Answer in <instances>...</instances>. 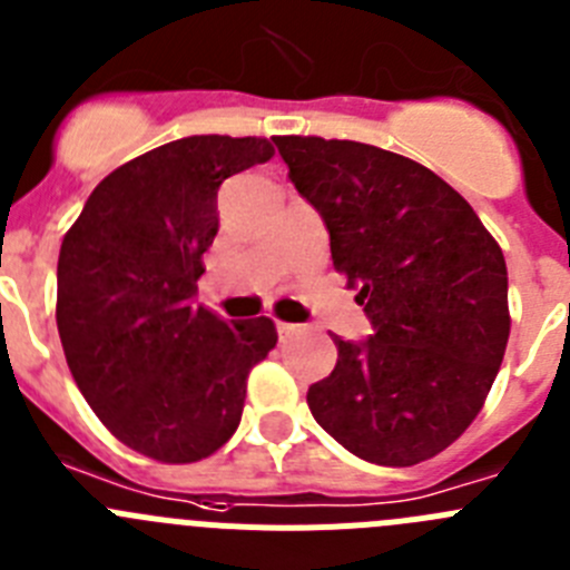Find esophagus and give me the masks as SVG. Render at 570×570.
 I'll list each match as a JSON object with an SVG mask.
<instances>
[{
    "label": "esophagus",
    "mask_w": 570,
    "mask_h": 570,
    "mask_svg": "<svg viewBox=\"0 0 570 570\" xmlns=\"http://www.w3.org/2000/svg\"><path fill=\"white\" fill-rule=\"evenodd\" d=\"M276 331H279V338H288L294 333L302 331V325H294V322H276Z\"/></svg>",
    "instance_id": "1"
}]
</instances>
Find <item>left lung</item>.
<instances>
[{
  "instance_id": "8db88e82",
  "label": "left lung",
  "mask_w": 570,
  "mask_h": 570,
  "mask_svg": "<svg viewBox=\"0 0 570 570\" xmlns=\"http://www.w3.org/2000/svg\"><path fill=\"white\" fill-rule=\"evenodd\" d=\"M325 220L373 336L344 342L307 390L316 424L379 466H412L466 432L509 342V274L474 208L426 166L358 140L274 138Z\"/></svg>"
}]
</instances>
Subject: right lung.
<instances>
[{"label":"right lung","instance_id":"1","mask_svg":"<svg viewBox=\"0 0 570 570\" xmlns=\"http://www.w3.org/2000/svg\"><path fill=\"white\" fill-rule=\"evenodd\" d=\"M274 158L265 138L191 135L118 166L59 254L56 325L101 424L164 463L208 458L239 426L245 381L268 356V316L223 322L195 305L223 180Z\"/></svg>","mask_w":570,"mask_h":570}]
</instances>
